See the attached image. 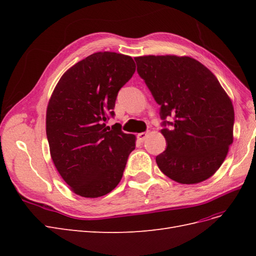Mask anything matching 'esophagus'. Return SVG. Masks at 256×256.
<instances>
[{
    "label": "esophagus",
    "instance_id": "esophagus-1",
    "mask_svg": "<svg viewBox=\"0 0 256 256\" xmlns=\"http://www.w3.org/2000/svg\"><path fill=\"white\" fill-rule=\"evenodd\" d=\"M147 136H148V134H147V132H141V134H138V140L140 141V142H144V141L146 140Z\"/></svg>",
    "mask_w": 256,
    "mask_h": 256
}]
</instances>
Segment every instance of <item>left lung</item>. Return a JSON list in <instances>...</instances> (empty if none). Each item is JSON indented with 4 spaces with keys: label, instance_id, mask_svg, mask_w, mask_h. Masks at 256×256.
Segmentation results:
<instances>
[{
    "label": "left lung",
    "instance_id": "left-lung-1",
    "mask_svg": "<svg viewBox=\"0 0 256 256\" xmlns=\"http://www.w3.org/2000/svg\"><path fill=\"white\" fill-rule=\"evenodd\" d=\"M136 72L160 106L166 150L160 171L180 184L212 176L233 143L234 108L216 76L188 56L136 58ZM170 117L174 120L166 121Z\"/></svg>",
    "mask_w": 256,
    "mask_h": 256
}]
</instances>
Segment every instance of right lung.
<instances>
[{
    "label": "right lung",
    "instance_id": "right-lung-1",
    "mask_svg": "<svg viewBox=\"0 0 256 256\" xmlns=\"http://www.w3.org/2000/svg\"><path fill=\"white\" fill-rule=\"evenodd\" d=\"M134 72L132 58L97 52L69 68L52 92L46 118L51 157L76 194L102 196L122 180L136 136L106 122Z\"/></svg>",
    "mask_w": 256,
    "mask_h": 256
}]
</instances>
